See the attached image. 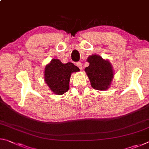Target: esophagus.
Wrapping results in <instances>:
<instances>
[{
  "label": "esophagus",
  "instance_id": "34e87169",
  "mask_svg": "<svg viewBox=\"0 0 149 149\" xmlns=\"http://www.w3.org/2000/svg\"><path fill=\"white\" fill-rule=\"evenodd\" d=\"M76 65H77L78 67L79 68L80 70H82L83 69V64L81 62H77V64H76Z\"/></svg>",
  "mask_w": 149,
  "mask_h": 149
}]
</instances>
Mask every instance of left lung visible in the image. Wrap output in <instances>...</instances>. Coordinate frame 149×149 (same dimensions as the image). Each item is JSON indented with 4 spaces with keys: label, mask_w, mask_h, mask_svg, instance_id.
Instances as JSON below:
<instances>
[{
    "label": "left lung",
    "mask_w": 149,
    "mask_h": 149,
    "mask_svg": "<svg viewBox=\"0 0 149 149\" xmlns=\"http://www.w3.org/2000/svg\"><path fill=\"white\" fill-rule=\"evenodd\" d=\"M89 65L85 68L91 87L95 89L104 91L110 87L114 77L112 64L97 54H93L87 59Z\"/></svg>",
    "instance_id": "obj_1"
}]
</instances>
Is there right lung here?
I'll return each instance as SVG.
<instances>
[{"label": "right lung", "mask_w": 149, "mask_h": 149, "mask_svg": "<svg viewBox=\"0 0 149 149\" xmlns=\"http://www.w3.org/2000/svg\"><path fill=\"white\" fill-rule=\"evenodd\" d=\"M79 71V68L71 62L62 64L58 59H52L45 66V81L54 94L62 95L69 89L71 74Z\"/></svg>", "instance_id": "add662e5"}]
</instances>
